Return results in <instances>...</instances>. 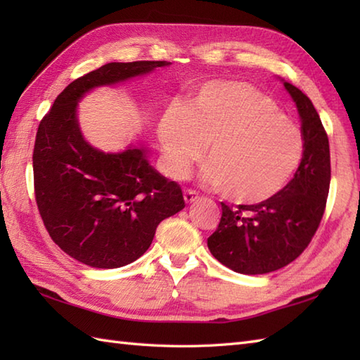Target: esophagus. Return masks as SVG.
I'll return each mask as SVG.
<instances>
[{"instance_id":"1","label":"esophagus","mask_w":360,"mask_h":360,"mask_svg":"<svg viewBox=\"0 0 360 360\" xmlns=\"http://www.w3.org/2000/svg\"><path fill=\"white\" fill-rule=\"evenodd\" d=\"M196 200H198V193L195 192V190H186V192H184V201H186L187 204L193 202V201H196Z\"/></svg>"}]
</instances>
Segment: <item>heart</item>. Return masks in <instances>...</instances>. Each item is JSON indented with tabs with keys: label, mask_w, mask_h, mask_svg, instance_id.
<instances>
[{
	"label": "heart",
	"mask_w": 360,
	"mask_h": 360,
	"mask_svg": "<svg viewBox=\"0 0 360 360\" xmlns=\"http://www.w3.org/2000/svg\"><path fill=\"white\" fill-rule=\"evenodd\" d=\"M167 173L188 174L209 145L201 181L235 202L277 196L302 164V129L278 106L244 82H210L187 105L168 111L158 128Z\"/></svg>",
	"instance_id": "1"
}]
</instances>
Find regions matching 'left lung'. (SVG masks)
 Wrapping results in <instances>:
<instances>
[{
	"label": "left lung",
	"instance_id": "8db88e82",
	"mask_svg": "<svg viewBox=\"0 0 360 360\" xmlns=\"http://www.w3.org/2000/svg\"><path fill=\"white\" fill-rule=\"evenodd\" d=\"M302 122L304 153L294 178L269 201L231 209L207 238L219 263L246 275L278 271L308 248L322 221L331 181L330 142L307 94L281 80Z\"/></svg>",
	"mask_w": 360,
	"mask_h": 360
}]
</instances>
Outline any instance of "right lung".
<instances>
[{
	"label": "right lung",
	"mask_w": 360,
	"mask_h": 360,
	"mask_svg": "<svg viewBox=\"0 0 360 360\" xmlns=\"http://www.w3.org/2000/svg\"><path fill=\"white\" fill-rule=\"evenodd\" d=\"M170 62L106 63L70 83L40 122L34 147L35 200L53 243L77 262L114 269L136 262L162 219L186 207L182 190L150 165V148L93 147L80 129L82 98Z\"/></svg>",
	"instance_id": "right-lung-1"
}]
</instances>
